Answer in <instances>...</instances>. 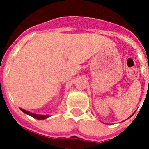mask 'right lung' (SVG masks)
Masks as SVG:
<instances>
[{
  "label": "right lung",
  "instance_id": "right-lung-1",
  "mask_svg": "<svg viewBox=\"0 0 149 149\" xmlns=\"http://www.w3.org/2000/svg\"><path fill=\"white\" fill-rule=\"evenodd\" d=\"M21 110H22L23 113H24L28 114V115L30 116L33 117V118H35V119H39V120L47 119L48 117H49V116H48V115H38V114H34V113H30V112L27 111V110H23V109H21Z\"/></svg>",
  "mask_w": 149,
  "mask_h": 149
}]
</instances>
